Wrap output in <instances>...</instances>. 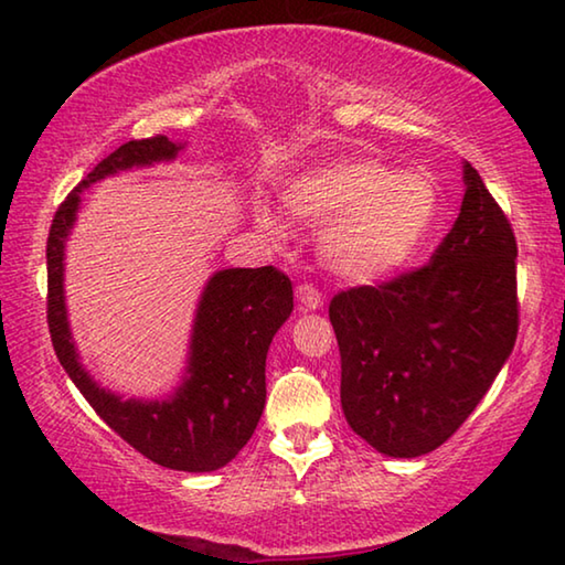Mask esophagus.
Listing matches in <instances>:
<instances>
[{"instance_id": "esophagus-1", "label": "esophagus", "mask_w": 565, "mask_h": 565, "mask_svg": "<svg viewBox=\"0 0 565 565\" xmlns=\"http://www.w3.org/2000/svg\"><path fill=\"white\" fill-rule=\"evenodd\" d=\"M297 299L301 303V309H307V311L321 309V303H324V297H321V291L315 289V286H311V284H299L297 286Z\"/></svg>"}]
</instances>
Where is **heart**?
<instances>
[{
    "mask_svg": "<svg viewBox=\"0 0 565 565\" xmlns=\"http://www.w3.org/2000/svg\"><path fill=\"white\" fill-rule=\"evenodd\" d=\"M286 209L321 231V256L347 279H377L405 266L423 246L440 211V193L425 170H392L360 158L299 175L286 191ZM258 223L268 236L284 228L271 213Z\"/></svg>",
    "mask_w": 565,
    "mask_h": 565,
    "instance_id": "heart-1",
    "label": "heart"
}]
</instances>
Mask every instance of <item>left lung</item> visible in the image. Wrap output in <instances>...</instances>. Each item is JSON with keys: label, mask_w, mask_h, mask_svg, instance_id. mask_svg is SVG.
Listing matches in <instances>:
<instances>
[{"label": "left lung", "mask_w": 565, "mask_h": 565, "mask_svg": "<svg viewBox=\"0 0 565 565\" xmlns=\"http://www.w3.org/2000/svg\"><path fill=\"white\" fill-rule=\"evenodd\" d=\"M433 262L329 303L349 427L390 458H419L458 433L518 337L515 236L470 163Z\"/></svg>", "instance_id": "left-lung-1"}]
</instances>
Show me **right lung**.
<instances>
[{
	"instance_id": "right-lung-1",
	"label": "right lung",
	"mask_w": 565,
	"mask_h": 565,
	"mask_svg": "<svg viewBox=\"0 0 565 565\" xmlns=\"http://www.w3.org/2000/svg\"><path fill=\"white\" fill-rule=\"evenodd\" d=\"M183 146L166 136L130 140L103 158L60 203L47 236V324L70 380L125 443L170 470L211 472L231 462L262 419L266 352L294 309L289 276L274 266L223 268L211 276L195 311L185 380L168 399H122L79 364L65 309V241L79 195L118 170L173 160Z\"/></svg>"
}]
</instances>
